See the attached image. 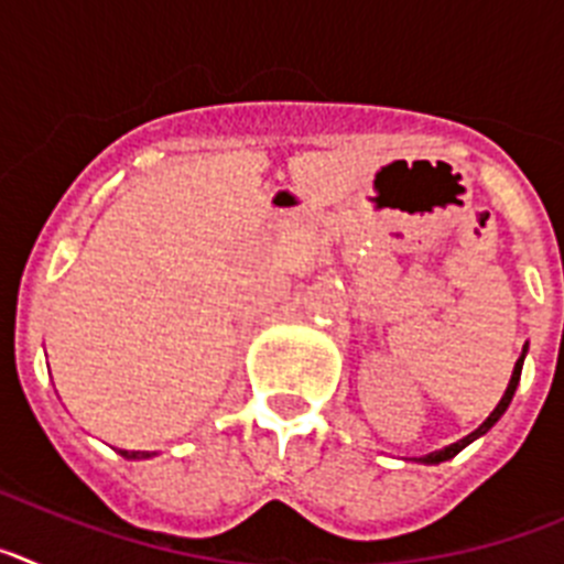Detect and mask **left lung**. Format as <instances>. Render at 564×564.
Masks as SVG:
<instances>
[{
	"label": "left lung",
	"instance_id": "1",
	"mask_svg": "<svg viewBox=\"0 0 564 564\" xmlns=\"http://www.w3.org/2000/svg\"><path fill=\"white\" fill-rule=\"evenodd\" d=\"M525 352H528V344L525 347H522V356L517 358V364H514V372H511V381H508V387H506V392H502V398H500V403H497L495 406V412H491V415L486 417V421L480 423V426H477L475 432H471V435H466L463 437V441H457V443H452V446H443V449H437V452H432V455H423V457H417V463H443V460H452V457L457 455V452L460 449H466L468 443L471 441H477V437L480 435H486L488 430H491V426H495L497 421H500L502 417V412L508 410V403H511V398H514V392H517V383H520V372H522V361H525Z\"/></svg>",
	"mask_w": 564,
	"mask_h": 564
}]
</instances>
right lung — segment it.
Instances as JSON below:
<instances>
[{"instance_id": "add662e5", "label": "right lung", "mask_w": 564, "mask_h": 564, "mask_svg": "<svg viewBox=\"0 0 564 564\" xmlns=\"http://www.w3.org/2000/svg\"><path fill=\"white\" fill-rule=\"evenodd\" d=\"M121 455L123 457H132V460H134V457H149V452H127V449H121Z\"/></svg>"}]
</instances>
